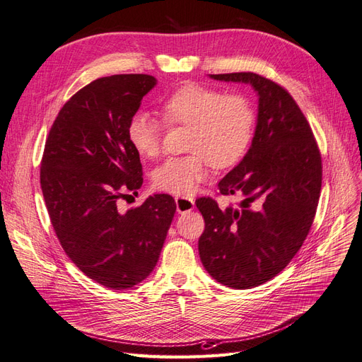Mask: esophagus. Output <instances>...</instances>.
I'll use <instances>...</instances> for the list:
<instances>
[{"mask_svg":"<svg viewBox=\"0 0 362 362\" xmlns=\"http://www.w3.org/2000/svg\"><path fill=\"white\" fill-rule=\"evenodd\" d=\"M175 202H177V211L180 214L189 213L194 208V201L189 198V196H177V198H175Z\"/></svg>","mask_w":362,"mask_h":362,"instance_id":"34e87169","label":"esophagus"}]
</instances>
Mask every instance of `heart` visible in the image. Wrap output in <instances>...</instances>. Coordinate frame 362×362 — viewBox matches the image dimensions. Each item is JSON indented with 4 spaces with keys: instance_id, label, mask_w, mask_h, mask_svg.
Here are the masks:
<instances>
[{
    "instance_id": "heart-1",
    "label": "heart",
    "mask_w": 362,
    "mask_h": 362,
    "mask_svg": "<svg viewBox=\"0 0 362 362\" xmlns=\"http://www.w3.org/2000/svg\"><path fill=\"white\" fill-rule=\"evenodd\" d=\"M163 122L189 127L185 149L152 175L157 190L190 194L208 178V166L226 169L245 156L254 134L255 112L243 93H223L216 87L189 83L160 103ZM127 139L137 154L154 158L161 149V125L146 113H136L127 125Z\"/></svg>"
}]
</instances>
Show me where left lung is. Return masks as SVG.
Here are the masks:
<instances>
[{"label":"left lung","instance_id":"8db88e82","mask_svg":"<svg viewBox=\"0 0 362 362\" xmlns=\"http://www.w3.org/2000/svg\"><path fill=\"white\" fill-rule=\"evenodd\" d=\"M257 90L258 122L245 158L218 182L217 194H242L225 210L196 199L205 221L199 257L226 287L246 290L275 278L303 245L322 189V156L313 129L288 90L254 72L216 74Z\"/></svg>","mask_w":362,"mask_h":362}]
</instances>
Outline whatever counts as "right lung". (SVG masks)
Returning <instances> with one entry per match:
<instances>
[{
    "instance_id": "right-lung-1",
    "label": "right lung",
    "mask_w": 362,
    "mask_h": 362,
    "mask_svg": "<svg viewBox=\"0 0 362 362\" xmlns=\"http://www.w3.org/2000/svg\"><path fill=\"white\" fill-rule=\"evenodd\" d=\"M157 80L146 74L98 78L62 107L40 161V187L59 242L86 276L113 290L154 270L177 210L170 194H154L117 210L144 184L140 156L127 125Z\"/></svg>"
}]
</instances>
